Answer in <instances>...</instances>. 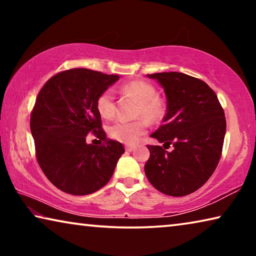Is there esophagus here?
Segmentation results:
<instances>
[{"label": "esophagus", "mask_w": 256, "mask_h": 256, "mask_svg": "<svg viewBox=\"0 0 256 256\" xmlns=\"http://www.w3.org/2000/svg\"><path fill=\"white\" fill-rule=\"evenodd\" d=\"M125 150H126L128 152H132V151L134 150V146H125Z\"/></svg>", "instance_id": "34e87169"}]
</instances>
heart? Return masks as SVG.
<instances>
[{
    "instance_id": "heart-1",
    "label": "heart",
    "mask_w": 256,
    "mask_h": 256,
    "mask_svg": "<svg viewBox=\"0 0 256 256\" xmlns=\"http://www.w3.org/2000/svg\"><path fill=\"white\" fill-rule=\"evenodd\" d=\"M124 92L132 94L140 104V112L150 120H158L162 114V106L156 99V90L151 84L144 81H133L124 86ZM97 110L102 118L110 120L116 114L115 94L112 89H106L97 99ZM146 131L144 120H118L108 128V133L116 141L125 144H136Z\"/></svg>"
}]
</instances>
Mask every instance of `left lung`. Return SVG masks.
<instances>
[{
  "label": "left lung",
  "mask_w": 256,
  "mask_h": 256,
  "mask_svg": "<svg viewBox=\"0 0 256 256\" xmlns=\"http://www.w3.org/2000/svg\"><path fill=\"white\" fill-rule=\"evenodd\" d=\"M146 76L162 86L167 99L164 124L151 136L174 146L167 152L148 146L146 178L166 196H188L210 178L219 162L226 134L224 110L214 90L196 78L180 72Z\"/></svg>",
  "instance_id": "left-lung-1"
}]
</instances>
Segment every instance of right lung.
Masks as SVG:
<instances>
[{
  "mask_svg": "<svg viewBox=\"0 0 256 256\" xmlns=\"http://www.w3.org/2000/svg\"><path fill=\"white\" fill-rule=\"evenodd\" d=\"M120 79L88 68H71L52 76L38 94L30 118L38 164L63 192L86 196L104 188L114 174L124 146L107 140L97 110L100 94ZM95 133L106 144H86Z\"/></svg>",
  "mask_w": 256,
  "mask_h": 256,
  "instance_id": "1",
  "label": "right lung"
}]
</instances>
